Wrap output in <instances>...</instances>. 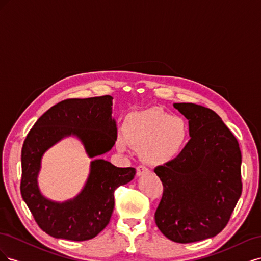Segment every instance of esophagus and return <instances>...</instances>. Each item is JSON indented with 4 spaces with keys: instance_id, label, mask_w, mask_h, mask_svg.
Here are the masks:
<instances>
[{
    "instance_id": "1",
    "label": "esophagus",
    "mask_w": 261,
    "mask_h": 261,
    "mask_svg": "<svg viewBox=\"0 0 261 261\" xmlns=\"http://www.w3.org/2000/svg\"><path fill=\"white\" fill-rule=\"evenodd\" d=\"M146 173H148V169H147V168L143 167V165H139V167H137V169H136V174H137L138 176L144 175V174H146Z\"/></svg>"
}]
</instances>
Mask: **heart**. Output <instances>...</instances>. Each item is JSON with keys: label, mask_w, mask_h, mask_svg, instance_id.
<instances>
[{"label": "heart", "mask_w": 261, "mask_h": 261, "mask_svg": "<svg viewBox=\"0 0 261 261\" xmlns=\"http://www.w3.org/2000/svg\"><path fill=\"white\" fill-rule=\"evenodd\" d=\"M189 139V124L183 116L172 115L159 109L133 112L126 116L123 134L116 137L122 152L133 148L149 165H164L180 155Z\"/></svg>", "instance_id": "obj_1"}]
</instances>
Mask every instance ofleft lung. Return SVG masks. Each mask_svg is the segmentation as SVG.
Returning a JSON list of instances; mask_svg holds the SVG:
<instances>
[{
    "label": "left lung",
    "instance_id": "8db88e82",
    "mask_svg": "<svg viewBox=\"0 0 261 261\" xmlns=\"http://www.w3.org/2000/svg\"><path fill=\"white\" fill-rule=\"evenodd\" d=\"M173 106L188 120L192 138L176 160L154 169L163 184L154 220L165 238L186 244L213 238L226 226L242 194V153L215 111Z\"/></svg>",
    "mask_w": 261,
    "mask_h": 261
}]
</instances>
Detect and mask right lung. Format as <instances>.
<instances>
[{"instance_id": "add662e5", "label": "right lung", "mask_w": 261, "mask_h": 261, "mask_svg": "<svg viewBox=\"0 0 261 261\" xmlns=\"http://www.w3.org/2000/svg\"><path fill=\"white\" fill-rule=\"evenodd\" d=\"M111 96L66 99L38 118L21 149L20 193L37 224L55 239L76 242L96 238L109 224L114 191L136 174L134 168H116L103 159L91 161L88 179L75 198L64 202L46 199L38 186L43 153L67 136L80 139L87 154H103L115 144Z\"/></svg>"}]
</instances>
